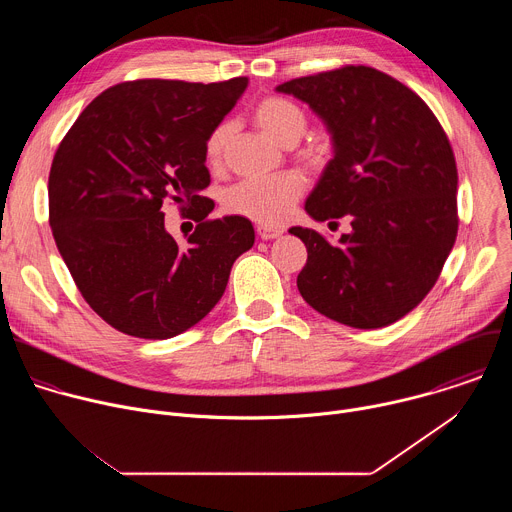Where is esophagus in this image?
I'll return each instance as SVG.
<instances>
[{
	"mask_svg": "<svg viewBox=\"0 0 512 512\" xmlns=\"http://www.w3.org/2000/svg\"><path fill=\"white\" fill-rule=\"evenodd\" d=\"M257 235L263 239V241H271V239H277L283 235L281 229H273V227H257Z\"/></svg>",
	"mask_w": 512,
	"mask_h": 512,
	"instance_id": "obj_1",
	"label": "esophagus"
}]
</instances>
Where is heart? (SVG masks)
<instances>
[{
  "label": "heart",
  "mask_w": 512,
  "mask_h": 512,
  "mask_svg": "<svg viewBox=\"0 0 512 512\" xmlns=\"http://www.w3.org/2000/svg\"><path fill=\"white\" fill-rule=\"evenodd\" d=\"M253 121L275 141L283 145L296 143L306 131L308 119L300 105L279 95L261 99L253 109ZM233 125L231 121L216 123L204 139V158L210 166L223 162ZM328 143L316 141L306 148V156L322 160L328 154ZM306 190V180L298 172H285L269 178L241 180L225 192V208L233 214L251 218L259 225H281L294 212L296 202Z\"/></svg>",
  "instance_id": "obj_1"
}]
</instances>
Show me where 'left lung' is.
I'll return each instance as SVG.
<instances>
[{"mask_svg":"<svg viewBox=\"0 0 512 512\" xmlns=\"http://www.w3.org/2000/svg\"><path fill=\"white\" fill-rule=\"evenodd\" d=\"M328 125L334 158L306 202L316 221L350 216L330 243L291 227L308 261L302 298L340 324L375 330L409 314L435 285L458 235V168L425 101L371 66L346 64L277 87Z\"/></svg>","mask_w":512,"mask_h":512,"instance_id":"left-lung-1","label":"left lung"}]
</instances>
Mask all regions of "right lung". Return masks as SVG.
<instances>
[{
    "label": "right lung",
    "instance_id": "1",
    "mask_svg": "<svg viewBox=\"0 0 512 512\" xmlns=\"http://www.w3.org/2000/svg\"><path fill=\"white\" fill-rule=\"evenodd\" d=\"M249 79H139L109 87L62 137L48 176V221L85 302L115 330L148 340L198 324L255 243L245 216L208 218L204 139ZM178 203L199 223L182 248L163 227Z\"/></svg>",
    "mask_w": 512,
    "mask_h": 512
}]
</instances>
